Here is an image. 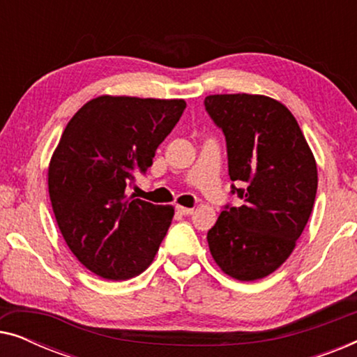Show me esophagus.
I'll use <instances>...</instances> for the list:
<instances>
[{
    "label": "esophagus",
    "mask_w": 357,
    "mask_h": 357,
    "mask_svg": "<svg viewBox=\"0 0 357 357\" xmlns=\"http://www.w3.org/2000/svg\"><path fill=\"white\" fill-rule=\"evenodd\" d=\"M177 211L180 214H183V216H190V214L195 213L193 208H187V206H177Z\"/></svg>",
    "instance_id": "obj_1"
}]
</instances>
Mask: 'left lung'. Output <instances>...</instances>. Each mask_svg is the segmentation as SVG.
I'll use <instances>...</instances> for the list:
<instances>
[{
    "label": "left lung",
    "instance_id": "8db88e82",
    "mask_svg": "<svg viewBox=\"0 0 357 357\" xmlns=\"http://www.w3.org/2000/svg\"><path fill=\"white\" fill-rule=\"evenodd\" d=\"M204 107L227 143L232 193L241 206H226L208 231L209 252L227 276L261 280L294 250L312 208L317 162L299 123L280 100L260 94H214Z\"/></svg>",
    "mask_w": 357,
    "mask_h": 357
}]
</instances>
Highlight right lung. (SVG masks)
I'll list each match as a JSON object with an SVG mask.
<instances>
[{"label": "right lung", "instance_id": "right-lung-1", "mask_svg": "<svg viewBox=\"0 0 357 357\" xmlns=\"http://www.w3.org/2000/svg\"><path fill=\"white\" fill-rule=\"evenodd\" d=\"M183 99L99 96L68 121L48 164V193L66 245L94 275L125 281L153 263L174 206L126 195L182 116Z\"/></svg>", "mask_w": 357, "mask_h": 357}]
</instances>
